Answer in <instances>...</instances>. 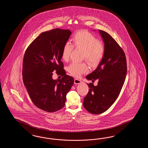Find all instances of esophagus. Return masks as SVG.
<instances>
[{
  "mask_svg": "<svg viewBox=\"0 0 148 148\" xmlns=\"http://www.w3.org/2000/svg\"><path fill=\"white\" fill-rule=\"evenodd\" d=\"M82 80H79L78 79H75V80H74V84H75L78 85V84H82Z\"/></svg>",
  "mask_w": 148,
  "mask_h": 148,
  "instance_id": "34e87169",
  "label": "esophagus"
}]
</instances>
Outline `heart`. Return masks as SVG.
<instances>
[{
  "instance_id": "heart-1",
  "label": "heart",
  "mask_w": 148,
  "mask_h": 148,
  "mask_svg": "<svg viewBox=\"0 0 148 148\" xmlns=\"http://www.w3.org/2000/svg\"><path fill=\"white\" fill-rule=\"evenodd\" d=\"M71 45L66 43L63 46L61 57L65 61L70 59L73 47L83 51L82 57L92 66H97L103 59L105 53V47L91 33L82 30L77 32L71 39ZM68 72L73 76L79 77L88 72V67L85 63L73 62L68 67Z\"/></svg>"
}]
</instances>
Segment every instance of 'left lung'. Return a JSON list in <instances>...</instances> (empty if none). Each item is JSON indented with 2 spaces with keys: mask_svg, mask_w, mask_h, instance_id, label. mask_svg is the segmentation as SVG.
Masks as SVG:
<instances>
[{
  "mask_svg": "<svg viewBox=\"0 0 148 148\" xmlns=\"http://www.w3.org/2000/svg\"><path fill=\"white\" fill-rule=\"evenodd\" d=\"M104 41V57L96 69L86 76L95 82L87 84L89 88L84 98L83 105L86 110L94 114L105 112L114 104L120 95L125 80L127 64L124 52L113 38L107 32L99 30Z\"/></svg>",
  "mask_w": 148,
  "mask_h": 148,
  "instance_id": "left-lung-1",
  "label": "left lung"
}]
</instances>
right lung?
Masks as SVG:
<instances>
[{"label": "right lung", "mask_w": 148, "mask_h": 148, "mask_svg": "<svg viewBox=\"0 0 148 148\" xmlns=\"http://www.w3.org/2000/svg\"><path fill=\"white\" fill-rule=\"evenodd\" d=\"M69 29L54 28L41 33L25 51L23 80L32 102L38 108L52 113L62 108L74 79L63 69L61 53L69 40ZM56 70L61 79L53 80Z\"/></svg>", "instance_id": "obj_1"}]
</instances>
